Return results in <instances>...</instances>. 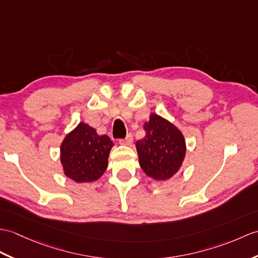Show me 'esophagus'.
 <instances>
[{
    "mask_svg": "<svg viewBox=\"0 0 258 258\" xmlns=\"http://www.w3.org/2000/svg\"><path fill=\"white\" fill-rule=\"evenodd\" d=\"M118 143L121 144V145H124V146H130V145H132V143H133V136L128 134L124 140H119Z\"/></svg>",
    "mask_w": 258,
    "mask_h": 258,
    "instance_id": "34e87169",
    "label": "esophagus"
}]
</instances>
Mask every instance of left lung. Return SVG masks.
Here are the masks:
<instances>
[{
	"label": "left lung",
	"mask_w": 258,
	"mask_h": 258,
	"mask_svg": "<svg viewBox=\"0 0 258 258\" xmlns=\"http://www.w3.org/2000/svg\"><path fill=\"white\" fill-rule=\"evenodd\" d=\"M146 135L136 142L140 165L155 180H167L180 169L185 156V142L175 125L155 113L144 124Z\"/></svg>",
	"instance_id": "left-lung-1"
}]
</instances>
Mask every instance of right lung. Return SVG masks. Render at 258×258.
Returning <instances> with one entry per match:
<instances>
[{"label": "right lung", "mask_w": 258, "mask_h": 258, "mask_svg": "<svg viewBox=\"0 0 258 258\" xmlns=\"http://www.w3.org/2000/svg\"><path fill=\"white\" fill-rule=\"evenodd\" d=\"M113 142L86 123H79L61 143L60 161L64 175L76 182H91L103 175Z\"/></svg>", "instance_id": "right-lung-1"}]
</instances>
